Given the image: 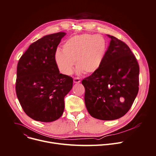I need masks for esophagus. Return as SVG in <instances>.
<instances>
[{"label": "esophagus", "instance_id": "34e87169", "mask_svg": "<svg viewBox=\"0 0 156 156\" xmlns=\"http://www.w3.org/2000/svg\"><path fill=\"white\" fill-rule=\"evenodd\" d=\"M73 82L75 83H80L81 82V80L79 78H75L73 79Z\"/></svg>", "mask_w": 156, "mask_h": 156}]
</instances>
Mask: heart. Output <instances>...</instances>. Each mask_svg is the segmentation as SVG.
Listing matches in <instances>:
<instances>
[{
    "instance_id": "heart-1",
    "label": "heart",
    "mask_w": 156,
    "mask_h": 156,
    "mask_svg": "<svg viewBox=\"0 0 156 156\" xmlns=\"http://www.w3.org/2000/svg\"><path fill=\"white\" fill-rule=\"evenodd\" d=\"M107 47L105 38L100 35L73 36L65 42L63 51H55V62L60 72L65 75L72 73L74 62L77 66V74H92L101 66Z\"/></svg>"
}]
</instances>
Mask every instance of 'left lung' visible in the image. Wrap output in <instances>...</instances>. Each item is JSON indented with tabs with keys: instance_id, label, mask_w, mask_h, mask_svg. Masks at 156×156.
I'll return each instance as SVG.
<instances>
[{
	"instance_id": "8db88e82",
	"label": "left lung",
	"mask_w": 156,
	"mask_h": 156,
	"mask_svg": "<svg viewBox=\"0 0 156 156\" xmlns=\"http://www.w3.org/2000/svg\"><path fill=\"white\" fill-rule=\"evenodd\" d=\"M103 63L83 80L89 114L105 121L119 119L133 105L139 91V66L129 47L112 35Z\"/></svg>"
}]
</instances>
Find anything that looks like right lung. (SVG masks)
<instances>
[{"label":"right lung","mask_w":156,"mask_h":156,"mask_svg":"<svg viewBox=\"0 0 156 156\" xmlns=\"http://www.w3.org/2000/svg\"><path fill=\"white\" fill-rule=\"evenodd\" d=\"M65 32L45 35L32 44L20 58L17 70L16 93L20 104L32 119L52 122L60 118L64 98L73 80L60 73L54 54Z\"/></svg>","instance_id":"1"}]
</instances>
